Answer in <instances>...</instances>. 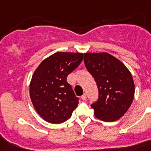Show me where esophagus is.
<instances>
[{"label":"esophagus","instance_id":"obj_1","mask_svg":"<svg viewBox=\"0 0 151 151\" xmlns=\"http://www.w3.org/2000/svg\"><path fill=\"white\" fill-rule=\"evenodd\" d=\"M81 99H82V100H84V101H85V100H86V99H87V95H86V94H84V95H82Z\"/></svg>","mask_w":151,"mask_h":151}]
</instances>
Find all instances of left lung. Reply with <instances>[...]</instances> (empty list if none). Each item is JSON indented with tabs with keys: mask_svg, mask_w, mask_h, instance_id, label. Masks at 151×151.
I'll return each mask as SVG.
<instances>
[{
	"mask_svg": "<svg viewBox=\"0 0 151 151\" xmlns=\"http://www.w3.org/2000/svg\"><path fill=\"white\" fill-rule=\"evenodd\" d=\"M84 61L99 88V99L91 106L95 117L104 122L119 119L134 98L135 85L131 73L108 52H85Z\"/></svg>",
	"mask_w": 151,
	"mask_h": 151,
	"instance_id": "1",
	"label": "left lung"
}]
</instances>
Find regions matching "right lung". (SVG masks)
Segmentation results:
<instances>
[{
	"instance_id": "right-lung-1",
	"label": "right lung",
	"mask_w": 151,
	"mask_h": 151,
	"mask_svg": "<svg viewBox=\"0 0 151 151\" xmlns=\"http://www.w3.org/2000/svg\"><path fill=\"white\" fill-rule=\"evenodd\" d=\"M84 58L82 52H57L42 61L29 85L32 103L41 118L59 124L71 117L78 99L67 81Z\"/></svg>"
}]
</instances>
